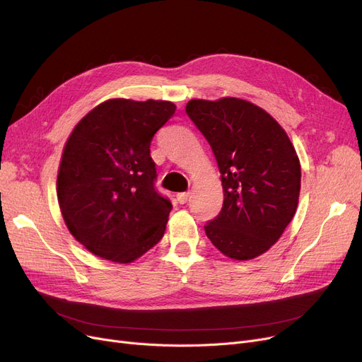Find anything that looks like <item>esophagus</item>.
Returning <instances> with one entry per match:
<instances>
[{
  "label": "esophagus",
  "mask_w": 362,
  "mask_h": 362,
  "mask_svg": "<svg viewBox=\"0 0 362 362\" xmlns=\"http://www.w3.org/2000/svg\"><path fill=\"white\" fill-rule=\"evenodd\" d=\"M188 197H190V192H184V193H178V194H177V200H178L180 204L187 203Z\"/></svg>",
  "instance_id": "obj_1"
}]
</instances>
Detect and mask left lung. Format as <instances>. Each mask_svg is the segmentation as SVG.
<instances>
[{"label":"left lung","instance_id":"1","mask_svg":"<svg viewBox=\"0 0 362 362\" xmlns=\"http://www.w3.org/2000/svg\"><path fill=\"white\" fill-rule=\"evenodd\" d=\"M185 112L211 144L223 188L222 209L204 226L206 235L231 259H253L296 212V150L277 120L246 100H192Z\"/></svg>","mask_w":362,"mask_h":362}]
</instances>
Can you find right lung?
I'll return each mask as SVG.
<instances>
[{
    "label": "right lung",
    "mask_w": 362,
    "mask_h": 362,
    "mask_svg": "<svg viewBox=\"0 0 362 362\" xmlns=\"http://www.w3.org/2000/svg\"><path fill=\"white\" fill-rule=\"evenodd\" d=\"M175 109L170 101L107 100L69 136L57 197L69 231L91 253L128 264L163 237L172 203L156 192L150 144Z\"/></svg>",
    "instance_id": "obj_1"
}]
</instances>
